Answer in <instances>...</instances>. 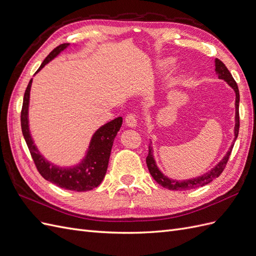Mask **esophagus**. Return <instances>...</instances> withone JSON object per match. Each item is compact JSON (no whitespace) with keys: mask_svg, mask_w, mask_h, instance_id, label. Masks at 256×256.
I'll return each mask as SVG.
<instances>
[{"mask_svg":"<svg viewBox=\"0 0 256 256\" xmlns=\"http://www.w3.org/2000/svg\"><path fill=\"white\" fill-rule=\"evenodd\" d=\"M125 122H126V125H127L128 127H131V128L136 127L138 120H136V115H134V114H128V115L126 116V118H125Z\"/></svg>","mask_w":256,"mask_h":256,"instance_id":"obj_1","label":"esophagus"}]
</instances>
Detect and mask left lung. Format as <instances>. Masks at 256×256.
<instances>
[{
    "mask_svg": "<svg viewBox=\"0 0 256 256\" xmlns=\"http://www.w3.org/2000/svg\"><path fill=\"white\" fill-rule=\"evenodd\" d=\"M214 66H216L214 70H216V74H218V78L226 81L230 85V86L234 90L235 94H236L235 129H234V134H235L234 142H235L237 136H238V132H239V90L237 86V83L235 82L233 76H232L230 72H228V69L220 60H218V58L214 60ZM234 142L230 145V150H228L226 156L223 157V159L219 162L218 164H216L214 168H212L210 171L205 173L204 175L196 177V178H191V180H182V182L176 180H171V178L166 177L164 173H162L158 168V166H156V161H154V150H152V144H150V146H148V154H147V157H146V164H147L148 171H150V175L152 176L154 180H156L159 184H161L162 187H164L168 190H177V191L178 190L196 189L198 187H202V186L209 184L210 182H212L214 178L219 177L221 175V173L223 172V170L226 168V166L228 161L230 154L232 152V150H233Z\"/></svg>",
    "mask_w": 256,
    "mask_h": 256,
    "instance_id": "left-lung-1",
    "label": "left lung"
}]
</instances>
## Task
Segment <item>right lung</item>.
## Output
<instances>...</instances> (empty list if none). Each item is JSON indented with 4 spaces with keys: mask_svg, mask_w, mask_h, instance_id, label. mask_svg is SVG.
<instances>
[{
    "mask_svg": "<svg viewBox=\"0 0 256 256\" xmlns=\"http://www.w3.org/2000/svg\"><path fill=\"white\" fill-rule=\"evenodd\" d=\"M68 46L69 44H62L56 49H53L49 53V56L44 58L36 74L40 69H42L46 64H48L54 58H56ZM32 81V79L30 80L24 92V97H23V104L21 110V129L38 172L40 173L46 180L56 184L60 188H64L67 190L82 192L98 187L106 176L114 138L122 127V118H118L106 122L96 131L94 136H92L86 154H85V157L79 164L70 168H60L54 166L42 157V154L37 150L30 134L28 104Z\"/></svg>",
    "mask_w": 256,
    "mask_h": 256,
    "instance_id": "obj_1",
    "label": "right lung"
}]
</instances>
